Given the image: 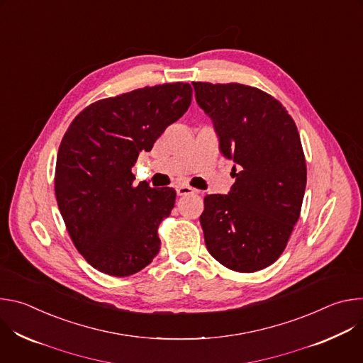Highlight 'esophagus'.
<instances>
[{
  "mask_svg": "<svg viewBox=\"0 0 363 363\" xmlns=\"http://www.w3.org/2000/svg\"><path fill=\"white\" fill-rule=\"evenodd\" d=\"M177 194L179 196H185V195H191V194H198V191L191 188V186H188V185H178L177 186Z\"/></svg>",
  "mask_w": 363,
  "mask_h": 363,
  "instance_id": "34e87169",
  "label": "esophagus"
}]
</instances>
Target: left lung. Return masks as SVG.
I'll list each match as a JSON object with an SVG mask.
<instances>
[{"instance_id": "1", "label": "left lung", "mask_w": 363, "mask_h": 363, "mask_svg": "<svg viewBox=\"0 0 363 363\" xmlns=\"http://www.w3.org/2000/svg\"><path fill=\"white\" fill-rule=\"evenodd\" d=\"M198 106L213 121L220 149L234 162L228 195L203 198L205 245L230 270L273 264L296 225L306 161L294 121L270 94L240 83L192 82Z\"/></svg>"}]
</instances>
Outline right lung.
Instances as JSON below:
<instances>
[{"instance_id":"add662e5","label":"right lung","mask_w":363,"mask_h":363,"mask_svg":"<svg viewBox=\"0 0 363 363\" xmlns=\"http://www.w3.org/2000/svg\"><path fill=\"white\" fill-rule=\"evenodd\" d=\"M191 97L182 82L136 89L91 103L65 133L55 178L59 210L73 244L99 272L130 276L160 252L158 227L177 192L135 185L132 167L188 111Z\"/></svg>"}]
</instances>
